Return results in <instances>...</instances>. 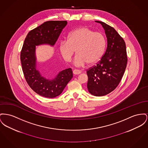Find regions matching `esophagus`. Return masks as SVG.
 <instances>
[{"label": "esophagus", "mask_w": 148, "mask_h": 148, "mask_svg": "<svg viewBox=\"0 0 148 148\" xmlns=\"http://www.w3.org/2000/svg\"><path fill=\"white\" fill-rule=\"evenodd\" d=\"M80 73H81V71H79V70L75 69L73 70V74H75V75H78V74H80Z\"/></svg>", "instance_id": "obj_1"}]
</instances>
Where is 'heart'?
Here are the masks:
<instances>
[{
	"label": "heart",
	"mask_w": 148,
	"mask_h": 148,
	"mask_svg": "<svg viewBox=\"0 0 148 148\" xmlns=\"http://www.w3.org/2000/svg\"><path fill=\"white\" fill-rule=\"evenodd\" d=\"M106 41L101 32H94L87 27H82L72 31L67 41H62L59 50L64 59L71 61L76 51L75 64L93 65L98 62L104 54Z\"/></svg>",
	"instance_id": "1"
}]
</instances>
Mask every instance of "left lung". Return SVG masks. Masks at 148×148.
Returning <instances> with one entry per match:
<instances>
[{"mask_svg": "<svg viewBox=\"0 0 148 148\" xmlns=\"http://www.w3.org/2000/svg\"><path fill=\"white\" fill-rule=\"evenodd\" d=\"M102 25L107 37V48L102 58L96 65L87 70V88L95 96L107 95L119 84L127 62L126 44L121 36L104 22Z\"/></svg>", "mask_w": 148, "mask_h": 148, "instance_id": "1", "label": "left lung"}]
</instances>
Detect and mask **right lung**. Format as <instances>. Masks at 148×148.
<instances>
[{
	"mask_svg": "<svg viewBox=\"0 0 148 148\" xmlns=\"http://www.w3.org/2000/svg\"><path fill=\"white\" fill-rule=\"evenodd\" d=\"M66 25V21L45 22L28 32L23 45L21 61L25 78L31 88L44 97L51 98L59 96L73 78V71L71 68L64 70L52 80L43 77L36 68V46H53Z\"/></svg>",
	"mask_w": 148,
	"mask_h": 148,
	"instance_id": "1",
	"label": "right lung"
}]
</instances>
